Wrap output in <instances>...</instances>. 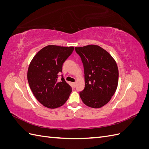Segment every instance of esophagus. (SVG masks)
<instances>
[{
    "instance_id": "34e87169",
    "label": "esophagus",
    "mask_w": 149,
    "mask_h": 149,
    "mask_svg": "<svg viewBox=\"0 0 149 149\" xmlns=\"http://www.w3.org/2000/svg\"><path fill=\"white\" fill-rule=\"evenodd\" d=\"M73 85L74 87H75L76 86V83H73Z\"/></svg>"
}]
</instances>
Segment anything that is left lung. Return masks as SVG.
I'll return each instance as SVG.
<instances>
[{"instance_id": "8db88e82", "label": "left lung", "mask_w": 149, "mask_h": 149, "mask_svg": "<svg viewBox=\"0 0 149 149\" xmlns=\"http://www.w3.org/2000/svg\"><path fill=\"white\" fill-rule=\"evenodd\" d=\"M84 70L85 86L79 96L84 104L100 108L109 102L118 85L116 62L104 49L96 45L75 47Z\"/></svg>"}]
</instances>
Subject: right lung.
Here are the masks:
<instances>
[{
	"instance_id": "1",
	"label": "right lung",
	"mask_w": 149,
	"mask_h": 149,
	"mask_svg": "<svg viewBox=\"0 0 149 149\" xmlns=\"http://www.w3.org/2000/svg\"><path fill=\"white\" fill-rule=\"evenodd\" d=\"M74 50L73 47L49 45L36 54L27 72L30 88L36 99L45 107L55 109L66 102L72 91L63 78L58 79L63 63Z\"/></svg>"
}]
</instances>
